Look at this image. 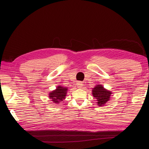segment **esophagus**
I'll return each mask as SVG.
<instances>
[{
    "label": "esophagus",
    "instance_id": "esophagus-1",
    "mask_svg": "<svg viewBox=\"0 0 149 149\" xmlns=\"http://www.w3.org/2000/svg\"><path fill=\"white\" fill-rule=\"evenodd\" d=\"M76 85H77L78 88H81L83 87V83L81 82H79V81L76 83Z\"/></svg>",
    "mask_w": 149,
    "mask_h": 149
}]
</instances>
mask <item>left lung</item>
<instances>
[{
    "mask_svg": "<svg viewBox=\"0 0 149 149\" xmlns=\"http://www.w3.org/2000/svg\"><path fill=\"white\" fill-rule=\"evenodd\" d=\"M93 95L97 100V105L102 106L110 100L112 93L106 89L101 84H97L92 90Z\"/></svg>",
    "mask_w": 149,
    "mask_h": 149,
    "instance_id": "1",
    "label": "left lung"
}]
</instances>
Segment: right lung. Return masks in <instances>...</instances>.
<instances>
[{"mask_svg":"<svg viewBox=\"0 0 149 149\" xmlns=\"http://www.w3.org/2000/svg\"><path fill=\"white\" fill-rule=\"evenodd\" d=\"M67 91V88L58 86L55 90L49 93V97L51 99L53 103L59 104L65 99Z\"/></svg>","mask_w":149,"mask_h":149,"instance_id":"add662e5","label":"right lung"}]
</instances>
